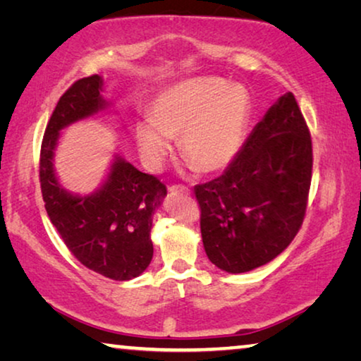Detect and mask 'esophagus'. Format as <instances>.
I'll list each match as a JSON object with an SVG mask.
<instances>
[{"mask_svg": "<svg viewBox=\"0 0 361 361\" xmlns=\"http://www.w3.org/2000/svg\"><path fill=\"white\" fill-rule=\"evenodd\" d=\"M171 193H182V195H190L192 190L185 185H171L169 187Z\"/></svg>", "mask_w": 361, "mask_h": 361, "instance_id": "1", "label": "esophagus"}]
</instances>
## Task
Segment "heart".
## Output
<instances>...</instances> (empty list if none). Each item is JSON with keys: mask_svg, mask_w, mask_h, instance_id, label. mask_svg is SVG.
Wrapping results in <instances>:
<instances>
[{"mask_svg": "<svg viewBox=\"0 0 361 361\" xmlns=\"http://www.w3.org/2000/svg\"><path fill=\"white\" fill-rule=\"evenodd\" d=\"M247 87L221 77H193L159 93L148 108L149 121L134 127L138 153L152 171L163 168L179 137L180 154L198 173L229 166L247 140L252 121Z\"/></svg>", "mask_w": 361, "mask_h": 361, "instance_id": "1", "label": "heart"}]
</instances>
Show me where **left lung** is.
I'll use <instances>...</instances> for the list:
<instances>
[{"label": "left lung", "instance_id": "left-lung-1", "mask_svg": "<svg viewBox=\"0 0 361 361\" xmlns=\"http://www.w3.org/2000/svg\"><path fill=\"white\" fill-rule=\"evenodd\" d=\"M312 168V137L289 92L255 126L224 174L195 185L209 262L238 274L284 252L307 213Z\"/></svg>", "mask_w": 361, "mask_h": 361}]
</instances>
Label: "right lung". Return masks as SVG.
I'll use <instances>...</instances> for the list:
<instances>
[{
  "label": "right lung",
  "instance_id": "right-lung-1",
  "mask_svg": "<svg viewBox=\"0 0 361 361\" xmlns=\"http://www.w3.org/2000/svg\"><path fill=\"white\" fill-rule=\"evenodd\" d=\"M99 75L84 77L63 93L54 108L40 152V185L45 209L69 252L87 266L114 281H129L148 268L153 258L149 238L166 185L116 157L108 179L95 193L72 195L53 169L59 130L108 106Z\"/></svg>",
  "mask_w": 361,
  "mask_h": 361
}]
</instances>
